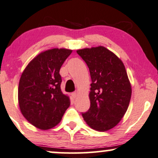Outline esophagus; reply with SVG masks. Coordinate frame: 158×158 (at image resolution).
Listing matches in <instances>:
<instances>
[{"label":"esophagus","mask_w":158,"mask_h":158,"mask_svg":"<svg viewBox=\"0 0 158 158\" xmlns=\"http://www.w3.org/2000/svg\"><path fill=\"white\" fill-rule=\"evenodd\" d=\"M71 95H72L73 98H76V97L77 96V91L73 92V93H71Z\"/></svg>","instance_id":"obj_1"}]
</instances>
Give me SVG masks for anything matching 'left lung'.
<instances>
[{"label": "left lung", "instance_id": "1", "mask_svg": "<svg viewBox=\"0 0 158 158\" xmlns=\"http://www.w3.org/2000/svg\"><path fill=\"white\" fill-rule=\"evenodd\" d=\"M89 68L90 107L82 114L86 123L98 131H109L121 120L128 108L131 85L120 59L102 46L77 51Z\"/></svg>", "mask_w": 158, "mask_h": 158}]
</instances>
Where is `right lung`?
<instances>
[{"instance_id":"right-lung-1","label":"right lung","mask_w":158,"mask_h":158,"mask_svg":"<svg viewBox=\"0 0 158 158\" xmlns=\"http://www.w3.org/2000/svg\"><path fill=\"white\" fill-rule=\"evenodd\" d=\"M72 50L52 49L37 55L22 73L18 88L19 109L30 123L41 130L56 126L70 106L62 93L60 69Z\"/></svg>"}]
</instances>
